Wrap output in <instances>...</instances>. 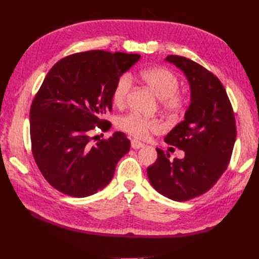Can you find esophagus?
Segmentation results:
<instances>
[{"instance_id": "34e87169", "label": "esophagus", "mask_w": 259, "mask_h": 259, "mask_svg": "<svg viewBox=\"0 0 259 259\" xmlns=\"http://www.w3.org/2000/svg\"><path fill=\"white\" fill-rule=\"evenodd\" d=\"M131 147H133L134 149H140V148L145 147V144H142V142L134 139V140H131Z\"/></svg>"}]
</instances>
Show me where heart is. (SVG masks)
I'll use <instances>...</instances> for the list:
<instances>
[{
  "mask_svg": "<svg viewBox=\"0 0 259 259\" xmlns=\"http://www.w3.org/2000/svg\"><path fill=\"white\" fill-rule=\"evenodd\" d=\"M141 79L150 88L158 99L161 107L167 112L177 114L183 111L187 103L185 95L178 92L179 79L172 71L166 68H150L141 72ZM133 88V78L129 74L121 75L115 82L112 92V101L117 106L123 104L126 96ZM118 126L125 133L137 138H145L148 134L156 133L161 129V124L156 119L146 118L138 113H129L119 118Z\"/></svg>",
  "mask_w": 259,
  "mask_h": 259,
  "instance_id": "obj_1",
  "label": "heart"
}]
</instances>
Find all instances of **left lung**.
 I'll use <instances>...</instances> for the list:
<instances>
[{"label":"left lung","mask_w":259,"mask_h":259,"mask_svg":"<svg viewBox=\"0 0 259 259\" xmlns=\"http://www.w3.org/2000/svg\"><path fill=\"white\" fill-rule=\"evenodd\" d=\"M164 60L183 71L190 87L185 119L164 138L168 145L184 150L185 156L170 160L169 153L157 148L158 158L147 174L159 194L186 201L207 192L227 169L236 122L226 90L216 75L184 57L168 56Z\"/></svg>","instance_id":"left-lung-1"}]
</instances>
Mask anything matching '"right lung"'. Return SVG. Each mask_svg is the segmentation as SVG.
<instances>
[{"instance_id":"obj_1","label":"right lung","mask_w":259,"mask_h":259,"mask_svg":"<svg viewBox=\"0 0 259 259\" xmlns=\"http://www.w3.org/2000/svg\"><path fill=\"white\" fill-rule=\"evenodd\" d=\"M140 59L139 54L95 50L75 53L53 65L30 110L32 152L53 188L83 198L111 181L117 163L130 150V140L117 131L91 145V131L112 110L115 82Z\"/></svg>"}]
</instances>
